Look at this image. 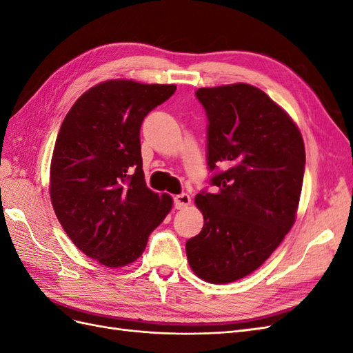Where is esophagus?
I'll list each match as a JSON object with an SVG mask.
<instances>
[{
	"instance_id": "1",
	"label": "esophagus",
	"mask_w": 353,
	"mask_h": 353,
	"mask_svg": "<svg viewBox=\"0 0 353 353\" xmlns=\"http://www.w3.org/2000/svg\"><path fill=\"white\" fill-rule=\"evenodd\" d=\"M190 203H191V197L185 193L178 194L174 197V205L176 209H184V208L190 206Z\"/></svg>"
}]
</instances>
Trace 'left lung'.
I'll list each match as a JSON object with an SVG mask.
<instances>
[{
  "label": "left lung",
  "mask_w": 353,
  "mask_h": 353,
  "mask_svg": "<svg viewBox=\"0 0 353 353\" xmlns=\"http://www.w3.org/2000/svg\"><path fill=\"white\" fill-rule=\"evenodd\" d=\"M208 114V165L216 193L194 199L203 228L185 244L193 272L212 284L252 274L296 221L305 172L297 125L249 83L199 88Z\"/></svg>",
  "instance_id": "left-lung-1"
}]
</instances>
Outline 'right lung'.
<instances>
[{"label": "right lung", "instance_id": "obj_1", "mask_svg": "<svg viewBox=\"0 0 353 353\" xmlns=\"http://www.w3.org/2000/svg\"><path fill=\"white\" fill-rule=\"evenodd\" d=\"M175 90L105 81L83 92L60 126L50 166L52 208L73 244L104 266L140 258L172 209V197L145 185L140 128Z\"/></svg>", "mask_w": 353, "mask_h": 353}]
</instances>
